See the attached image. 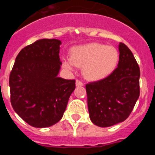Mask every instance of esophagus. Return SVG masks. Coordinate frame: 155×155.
<instances>
[{
	"mask_svg": "<svg viewBox=\"0 0 155 155\" xmlns=\"http://www.w3.org/2000/svg\"><path fill=\"white\" fill-rule=\"evenodd\" d=\"M84 84H83V82L79 80H76V86H83Z\"/></svg>",
	"mask_w": 155,
	"mask_h": 155,
	"instance_id": "obj_1",
	"label": "esophagus"
}]
</instances>
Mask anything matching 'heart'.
Wrapping results in <instances>:
<instances>
[{"label":"heart","instance_id":"1","mask_svg":"<svg viewBox=\"0 0 155 155\" xmlns=\"http://www.w3.org/2000/svg\"><path fill=\"white\" fill-rule=\"evenodd\" d=\"M120 53L116 47L93 42L79 46L71 50V57L63 59V66L73 71L82 67V73L90 81H98L109 76L118 65Z\"/></svg>","mask_w":155,"mask_h":155}]
</instances>
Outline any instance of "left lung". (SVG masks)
Segmentation results:
<instances>
[{"label":"left lung","mask_w":155,"mask_h":155,"mask_svg":"<svg viewBox=\"0 0 155 155\" xmlns=\"http://www.w3.org/2000/svg\"><path fill=\"white\" fill-rule=\"evenodd\" d=\"M119 52L118 67L113 73L86 84L90 120L100 127H111L127 120L140 95L139 66L124 43H120Z\"/></svg>","instance_id":"left-lung-1"}]
</instances>
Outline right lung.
<instances>
[{"instance_id":"add662e5","label":"right lung","mask_w":155,"mask_h":155,"mask_svg":"<svg viewBox=\"0 0 155 155\" xmlns=\"http://www.w3.org/2000/svg\"><path fill=\"white\" fill-rule=\"evenodd\" d=\"M59 39H42L23 48L9 78L11 103L30 126L44 128L62 119L74 80L59 78L62 64Z\"/></svg>"}]
</instances>
